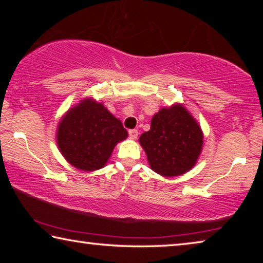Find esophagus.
<instances>
[{
    "label": "esophagus",
    "mask_w": 263,
    "mask_h": 263,
    "mask_svg": "<svg viewBox=\"0 0 263 263\" xmlns=\"http://www.w3.org/2000/svg\"><path fill=\"white\" fill-rule=\"evenodd\" d=\"M128 136H130L132 139H137V138H138V131L137 130H130V131H128Z\"/></svg>",
    "instance_id": "esophagus-1"
}]
</instances>
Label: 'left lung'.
Here are the masks:
<instances>
[{
    "mask_svg": "<svg viewBox=\"0 0 263 263\" xmlns=\"http://www.w3.org/2000/svg\"><path fill=\"white\" fill-rule=\"evenodd\" d=\"M203 131L183 104L161 108L152 117L151 130L139 138L149 168L164 177L180 176L197 163L203 149Z\"/></svg>",
    "mask_w": 263,
    "mask_h": 263,
    "instance_id": "8db88e82",
    "label": "left lung"
}]
</instances>
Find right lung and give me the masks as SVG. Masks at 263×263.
Returning <instances> with one entry per match:
<instances>
[{
    "label": "right lung",
    "instance_id": "1",
    "mask_svg": "<svg viewBox=\"0 0 263 263\" xmlns=\"http://www.w3.org/2000/svg\"><path fill=\"white\" fill-rule=\"evenodd\" d=\"M55 136L66 161L82 172H94L105 166L128 133L103 103L86 97L66 111Z\"/></svg>",
    "mask_w": 263,
    "mask_h": 263
}]
</instances>
